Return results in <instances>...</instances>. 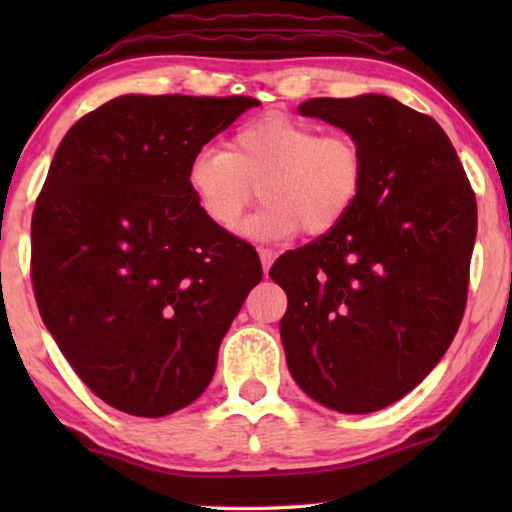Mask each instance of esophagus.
Returning a JSON list of instances; mask_svg holds the SVG:
<instances>
[{
    "label": "esophagus",
    "instance_id": "34e87169",
    "mask_svg": "<svg viewBox=\"0 0 512 512\" xmlns=\"http://www.w3.org/2000/svg\"><path fill=\"white\" fill-rule=\"evenodd\" d=\"M258 256H261V265H263V272H265V275H268L270 265H272V261H275V254H272V251H270V249H258Z\"/></svg>",
    "mask_w": 512,
    "mask_h": 512
}]
</instances>
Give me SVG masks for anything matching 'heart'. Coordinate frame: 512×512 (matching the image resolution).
I'll use <instances>...</instances> for the list:
<instances>
[{
  "label": "heart",
  "mask_w": 512,
  "mask_h": 512,
  "mask_svg": "<svg viewBox=\"0 0 512 512\" xmlns=\"http://www.w3.org/2000/svg\"><path fill=\"white\" fill-rule=\"evenodd\" d=\"M366 160L347 132H319L282 111L240 125L226 149L202 146L186 165V184L200 212L235 230L254 202L265 207L242 228L254 240H284L303 228L319 237L338 228L359 200Z\"/></svg>",
  "instance_id": "1"
}]
</instances>
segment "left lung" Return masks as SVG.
Wrapping results in <instances>:
<instances>
[{
  "mask_svg": "<svg viewBox=\"0 0 512 512\" xmlns=\"http://www.w3.org/2000/svg\"><path fill=\"white\" fill-rule=\"evenodd\" d=\"M298 111L359 142L366 181L338 228L270 268L289 298L279 333L307 396L363 415L415 389L457 335L478 207L431 116L387 95L314 97Z\"/></svg>",
  "mask_w": 512,
  "mask_h": 512,
  "instance_id": "1",
  "label": "left lung"
}]
</instances>
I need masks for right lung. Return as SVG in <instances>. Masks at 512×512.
Instances as JSON below:
<instances>
[{"instance_id": "obj_1", "label": "right lung", "mask_w": 512, "mask_h": 512, "mask_svg": "<svg viewBox=\"0 0 512 512\" xmlns=\"http://www.w3.org/2000/svg\"><path fill=\"white\" fill-rule=\"evenodd\" d=\"M254 97L123 95L79 118L32 214L41 319L88 389L165 417L212 382L223 335L263 268L200 212L186 165Z\"/></svg>"}]
</instances>
